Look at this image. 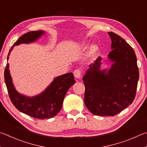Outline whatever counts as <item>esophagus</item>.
<instances>
[{"label":"esophagus","mask_w":147,"mask_h":147,"mask_svg":"<svg viewBox=\"0 0 147 147\" xmlns=\"http://www.w3.org/2000/svg\"><path fill=\"white\" fill-rule=\"evenodd\" d=\"M74 76L76 79H80L81 77V71L80 69H76L75 71H74Z\"/></svg>","instance_id":"obj_1"}]
</instances>
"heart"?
Masks as SVG:
<instances>
[{
    "label": "heart",
    "instance_id": "heart-1",
    "mask_svg": "<svg viewBox=\"0 0 147 147\" xmlns=\"http://www.w3.org/2000/svg\"><path fill=\"white\" fill-rule=\"evenodd\" d=\"M99 50V48L98 47V46H97L96 45L91 46V47L90 48L89 50V55L90 57H94L98 53Z\"/></svg>",
    "mask_w": 147,
    "mask_h": 147
}]
</instances>
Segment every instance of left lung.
<instances>
[{"label": "left lung", "instance_id": "8db88e82", "mask_svg": "<svg viewBox=\"0 0 147 147\" xmlns=\"http://www.w3.org/2000/svg\"><path fill=\"white\" fill-rule=\"evenodd\" d=\"M108 33L112 41V51L108 55L111 66L101 69L102 59L99 57L83 78L86 107L101 116H114L132 104L139 80L134 50L120 36Z\"/></svg>", "mask_w": 147, "mask_h": 147}]
</instances>
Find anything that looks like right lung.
Instances as JSON below:
<instances>
[{
  "label": "right lung",
  "instance_id": "add662e5",
  "mask_svg": "<svg viewBox=\"0 0 147 147\" xmlns=\"http://www.w3.org/2000/svg\"><path fill=\"white\" fill-rule=\"evenodd\" d=\"M45 33V31L38 30L22 35L11 46L7 60L8 61L9 55L15 46L35 42ZM4 79L10 100L15 108L24 114L41 119L53 117L60 112L66 92L76 83L74 74L71 72L67 73L54 78L50 85L40 94L29 97L20 94L15 89L8 63L5 68Z\"/></svg>",
  "mask_w": 147,
  "mask_h": 147
}]
</instances>
